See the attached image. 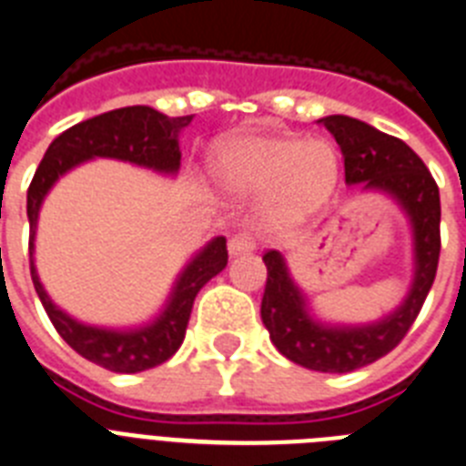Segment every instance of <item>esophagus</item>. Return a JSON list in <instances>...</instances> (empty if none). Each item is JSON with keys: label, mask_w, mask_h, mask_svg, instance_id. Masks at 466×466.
Segmentation results:
<instances>
[{"label": "esophagus", "mask_w": 466, "mask_h": 466, "mask_svg": "<svg viewBox=\"0 0 466 466\" xmlns=\"http://www.w3.org/2000/svg\"><path fill=\"white\" fill-rule=\"evenodd\" d=\"M256 248V241L248 232H239L234 234L232 239H229V256H241V253H251Z\"/></svg>", "instance_id": "esophagus-1"}]
</instances>
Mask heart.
I'll use <instances>...</instances> for the list:
<instances>
[{"mask_svg":"<svg viewBox=\"0 0 466 466\" xmlns=\"http://www.w3.org/2000/svg\"><path fill=\"white\" fill-rule=\"evenodd\" d=\"M210 175L232 197L269 194L272 218L293 222L329 197L339 177V158L322 139L241 135L218 144L210 156Z\"/></svg>","mask_w":466,"mask_h":466,"instance_id":"heart-1","label":"heart"}]
</instances>
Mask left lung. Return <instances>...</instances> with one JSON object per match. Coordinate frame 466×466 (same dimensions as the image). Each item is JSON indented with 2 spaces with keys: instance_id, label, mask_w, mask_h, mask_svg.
Masks as SVG:
<instances>
[{
  "instance_id": "1",
  "label": "left lung",
  "mask_w": 466,
  "mask_h": 466,
  "mask_svg": "<svg viewBox=\"0 0 466 466\" xmlns=\"http://www.w3.org/2000/svg\"><path fill=\"white\" fill-rule=\"evenodd\" d=\"M319 123L341 147L348 185L384 191L396 198L412 225L414 279L396 310L379 322L346 327L324 324L310 315L306 296L296 287L279 251H268L260 318L284 358L315 372L346 374L372 365L405 339L436 279L441 256V197L424 160L408 144L348 116H327Z\"/></svg>"
}]
</instances>
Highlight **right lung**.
Wrapping results in <instances>:
<instances>
[{"instance_id":"1","label":"right lung","mask_w":466,"mask_h":466,"mask_svg":"<svg viewBox=\"0 0 466 466\" xmlns=\"http://www.w3.org/2000/svg\"><path fill=\"white\" fill-rule=\"evenodd\" d=\"M194 116L170 118L151 106H125L101 113L73 125L46 148L30 189H27V220H30V277L46 315L66 343L94 365L120 374H135L163 365L177 353L185 341L191 306L206 281L220 275L227 265V239L215 237L191 258L167 299L166 308L154 322L135 329H106L82 324L49 299L35 268V232L45 197L56 179L76 166L92 158L127 160L156 173L175 175L179 170V132Z\"/></svg>"}]
</instances>
